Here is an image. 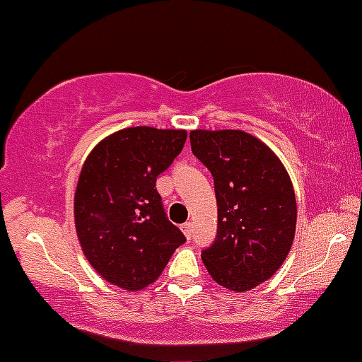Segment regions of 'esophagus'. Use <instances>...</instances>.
<instances>
[{
    "label": "esophagus",
    "mask_w": 362,
    "mask_h": 362,
    "mask_svg": "<svg viewBox=\"0 0 362 362\" xmlns=\"http://www.w3.org/2000/svg\"><path fill=\"white\" fill-rule=\"evenodd\" d=\"M182 230H184L185 237L190 239V237H192V233H194V223H192V221H185V223L182 225Z\"/></svg>",
    "instance_id": "1"
}]
</instances>
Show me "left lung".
<instances>
[{"mask_svg": "<svg viewBox=\"0 0 362 362\" xmlns=\"http://www.w3.org/2000/svg\"><path fill=\"white\" fill-rule=\"evenodd\" d=\"M190 148L213 175L218 232L201 257L221 287L245 292L287 257L296 233L292 182L273 151L242 130H194Z\"/></svg>", "mask_w": 362, "mask_h": 362, "instance_id": "1", "label": "left lung"}]
</instances>
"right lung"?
Returning a JSON list of instances; mask_svg holds the SVG:
<instances>
[{
  "mask_svg": "<svg viewBox=\"0 0 362 362\" xmlns=\"http://www.w3.org/2000/svg\"><path fill=\"white\" fill-rule=\"evenodd\" d=\"M185 139V130L132 127L99 142L82 166L74 204L78 240L94 269L117 287H148L187 240L156 190L158 175Z\"/></svg>",
  "mask_w": 362,
  "mask_h": 362,
  "instance_id": "1",
  "label": "right lung"
}]
</instances>
